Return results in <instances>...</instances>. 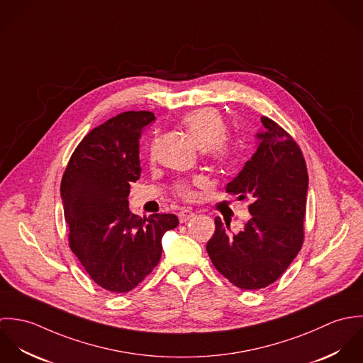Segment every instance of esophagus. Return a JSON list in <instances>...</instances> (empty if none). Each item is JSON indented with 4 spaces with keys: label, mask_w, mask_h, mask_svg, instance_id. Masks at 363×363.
Wrapping results in <instances>:
<instances>
[{
    "label": "esophagus",
    "mask_w": 363,
    "mask_h": 363,
    "mask_svg": "<svg viewBox=\"0 0 363 363\" xmlns=\"http://www.w3.org/2000/svg\"><path fill=\"white\" fill-rule=\"evenodd\" d=\"M196 213L191 211V209H186V208H183L179 213H177V216H179V220L182 222V223H184V222H187V220H190L193 216H194Z\"/></svg>",
    "instance_id": "esophagus-1"
}]
</instances>
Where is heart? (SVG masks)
I'll return each mask as SVG.
<instances>
[{
    "label": "heart",
    "instance_id": "obj_1",
    "mask_svg": "<svg viewBox=\"0 0 363 363\" xmlns=\"http://www.w3.org/2000/svg\"><path fill=\"white\" fill-rule=\"evenodd\" d=\"M182 124L212 162L228 164L233 159L236 151L235 143L226 135V123L215 108L204 107L191 110L182 117ZM204 183V177L196 176L191 182L176 183L174 190L183 199H193L194 187L203 186Z\"/></svg>",
    "mask_w": 363,
    "mask_h": 363
}]
</instances>
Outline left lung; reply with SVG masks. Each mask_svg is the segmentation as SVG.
Listing matches in <instances>:
<instances>
[{
  "label": "left lung",
  "instance_id": "1",
  "mask_svg": "<svg viewBox=\"0 0 363 363\" xmlns=\"http://www.w3.org/2000/svg\"><path fill=\"white\" fill-rule=\"evenodd\" d=\"M259 147L243 170L226 186L240 199L252 196V219L239 233L215 218L207 243L215 268L240 289L255 291L275 282L302 249L309 186L308 167L296 141L262 116Z\"/></svg>",
  "mask_w": 363,
  "mask_h": 363
}]
</instances>
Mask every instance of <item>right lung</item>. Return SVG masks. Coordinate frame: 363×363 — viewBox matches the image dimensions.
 I'll return each mask as SVG.
<instances>
[{"mask_svg": "<svg viewBox=\"0 0 363 363\" xmlns=\"http://www.w3.org/2000/svg\"><path fill=\"white\" fill-rule=\"evenodd\" d=\"M151 111H124L78 144L61 179L69 249L106 291L125 294L155 268L173 213L140 218L128 209L130 183L141 176L140 138Z\"/></svg>", "mask_w": 363, "mask_h": 363, "instance_id": "add662e5", "label": "right lung"}]
</instances>
